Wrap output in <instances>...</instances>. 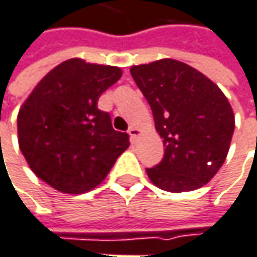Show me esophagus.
<instances>
[{
	"mask_svg": "<svg viewBox=\"0 0 257 257\" xmlns=\"http://www.w3.org/2000/svg\"><path fill=\"white\" fill-rule=\"evenodd\" d=\"M128 135H130V138H132V142H136V140H138V136L140 135V130H139L138 127H130V128H128Z\"/></svg>",
	"mask_w": 257,
	"mask_h": 257,
	"instance_id": "1",
	"label": "esophagus"
}]
</instances>
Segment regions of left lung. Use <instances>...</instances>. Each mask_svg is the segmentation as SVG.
<instances>
[{"mask_svg": "<svg viewBox=\"0 0 257 257\" xmlns=\"http://www.w3.org/2000/svg\"><path fill=\"white\" fill-rule=\"evenodd\" d=\"M130 73L149 102L164 158L148 168L161 190L192 192L209 183L228 155L235 121L222 90L173 58L133 65Z\"/></svg>", "mask_w": 257, "mask_h": 257, "instance_id": "1", "label": "left lung"}]
</instances>
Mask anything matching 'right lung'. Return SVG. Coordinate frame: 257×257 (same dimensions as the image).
<instances>
[{"label": "right lung", "mask_w": 257, "mask_h": 257, "mask_svg": "<svg viewBox=\"0 0 257 257\" xmlns=\"http://www.w3.org/2000/svg\"><path fill=\"white\" fill-rule=\"evenodd\" d=\"M119 67L70 58L52 68L17 115L20 151L30 170L55 190L86 193L99 186L128 146L108 112L102 93L119 80Z\"/></svg>", "instance_id": "1"}]
</instances>
